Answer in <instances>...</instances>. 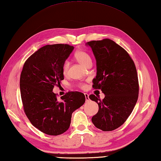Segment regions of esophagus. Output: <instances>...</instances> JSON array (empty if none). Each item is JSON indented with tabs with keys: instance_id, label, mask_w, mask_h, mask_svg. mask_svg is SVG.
<instances>
[{
	"instance_id": "esophagus-1",
	"label": "esophagus",
	"mask_w": 161,
	"mask_h": 161,
	"mask_svg": "<svg viewBox=\"0 0 161 161\" xmlns=\"http://www.w3.org/2000/svg\"><path fill=\"white\" fill-rule=\"evenodd\" d=\"M85 100H86V101H88L89 100H90V98H89V94H87V93H85Z\"/></svg>"
}]
</instances>
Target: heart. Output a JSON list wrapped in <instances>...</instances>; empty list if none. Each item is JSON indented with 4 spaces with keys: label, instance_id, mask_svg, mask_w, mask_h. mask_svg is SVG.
I'll use <instances>...</instances> for the list:
<instances>
[{
    "label": "heart",
    "instance_id": "b5f03b06",
    "mask_svg": "<svg viewBox=\"0 0 161 161\" xmlns=\"http://www.w3.org/2000/svg\"><path fill=\"white\" fill-rule=\"evenodd\" d=\"M74 57L77 61L80 64H81L82 65H83L84 67H85L87 65V64H88L89 63L92 62V58L90 55L87 52H86L85 51L83 50H79L77 51L74 54ZM69 63L66 60V61L64 62L63 65V72L64 74H66L68 71V69H69ZM82 89H85L86 88V85L83 84L80 85Z\"/></svg>",
    "mask_w": 161,
    "mask_h": 161
}]
</instances>
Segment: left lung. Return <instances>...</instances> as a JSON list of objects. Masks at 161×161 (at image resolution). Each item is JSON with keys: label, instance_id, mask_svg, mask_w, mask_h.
Returning <instances> with one entry per match:
<instances>
[{"label": "left lung", "instance_id": "1", "mask_svg": "<svg viewBox=\"0 0 161 161\" xmlns=\"http://www.w3.org/2000/svg\"><path fill=\"white\" fill-rule=\"evenodd\" d=\"M96 60L97 73L93 87L101 90L103 100L91 94L98 112L92 117L96 127L104 131L117 129L125 122L138 97L139 85L135 64L126 50L108 38L87 42Z\"/></svg>", "mask_w": 161, "mask_h": 161}]
</instances>
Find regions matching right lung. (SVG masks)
Listing matches in <instances>:
<instances>
[{"label": "right lung", "instance_id": "obj_1", "mask_svg": "<svg viewBox=\"0 0 161 161\" xmlns=\"http://www.w3.org/2000/svg\"><path fill=\"white\" fill-rule=\"evenodd\" d=\"M74 47L67 44L47 45L25 63L20 78L24 112L31 123L43 133L57 136L69 129L71 114L83 105L81 92H69L58 100L52 91L64 79L63 65Z\"/></svg>", "mask_w": 161, "mask_h": 161}]
</instances>
